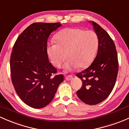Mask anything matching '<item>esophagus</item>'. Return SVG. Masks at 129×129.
<instances>
[{
	"mask_svg": "<svg viewBox=\"0 0 129 129\" xmlns=\"http://www.w3.org/2000/svg\"><path fill=\"white\" fill-rule=\"evenodd\" d=\"M72 78H73V77L72 75H66V79L68 81L72 79Z\"/></svg>",
	"mask_w": 129,
	"mask_h": 129,
	"instance_id": "esophagus-1",
	"label": "esophagus"
}]
</instances>
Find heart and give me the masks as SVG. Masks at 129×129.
<instances>
[{
  "label": "heart",
  "instance_id": "b5f03b06",
  "mask_svg": "<svg viewBox=\"0 0 129 129\" xmlns=\"http://www.w3.org/2000/svg\"><path fill=\"white\" fill-rule=\"evenodd\" d=\"M55 43L49 44L47 53L51 62L60 67L69 58L65 67L70 70L78 67H87L91 63L98 46V38L93 30H84L80 28H67L55 36Z\"/></svg>",
  "mask_w": 129,
  "mask_h": 129
}]
</instances>
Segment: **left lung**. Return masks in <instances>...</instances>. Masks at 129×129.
<instances>
[{
  "label": "left lung",
  "instance_id": "1",
  "mask_svg": "<svg viewBox=\"0 0 129 129\" xmlns=\"http://www.w3.org/2000/svg\"><path fill=\"white\" fill-rule=\"evenodd\" d=\"M92 24L98 38V50L91 66L76 75L82 81L77 94L85 103L95 105L106 100L113 89L119 62L116 46L110 36L96 23L92 21Z\"/></svg>",
  "mask_w": 129,
  "mask_h": 129
}]
</instances>
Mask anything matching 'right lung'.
Here are the masks:
<instances>
[{
  "label": "right lung",
  "mask_w": 129,
  "mask_h": 129,
  "mask_svg": "<svg viewBox=\"0 0 129 129\" xmlns=\"http://www.w3.org/2000/svg\"><path fill=\"white\" fill-rule=\"evenodd\" d=\"M60 26V23H34L13 45L10 62L12 83L20 98L35 109L46 106L63 81L47 53V39Z\"/></svg>",
  "instance_id": "right-lung-1"
}]
</instances>
